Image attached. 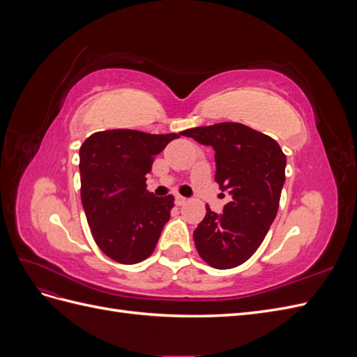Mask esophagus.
Instances as JSON below:
<instances>
[{
  "instance_id": "34e87169",
  "label": "esophagus",
  "mask_w": 357,
  "mask_h": 357,
  "mask_svg": "<svg viewBox=\"0 0 357 357\" xmlns=\"http://www.w3.org/2000/svg\"><path fill=\"white\" fill-rule=\"evenodd\" d=\"M186 202V198L181 197V195H176V205H183Z\"/></svg>"
}]
</instances>
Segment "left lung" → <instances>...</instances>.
<instances>
[{
    "instance_id": "8db88e82",
    "label": "left lung",
    "mask_w": 357,
    "mask_h": 357,
    "mask_svg": "<svg viewBox=\"0 0 357 357\" xmlns=\"http://www.w3.org/2000/svg\"><path fill=\"white\" fill-rule=\"evenodd\" d=\"M181 135L214 149V178L232 197L222 214L207 205L193 232L197 250L213 268L238 266L257 250L275 219L286 180V155L275 139L243 123L190 128Z\"/></svg>"
}]
</instances>
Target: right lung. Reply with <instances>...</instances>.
<instances>
[{
  "mask_svg": "<svg viewBox=\"0 0 357 357\" xmlns=\"http://www.w3.org/2000/svg\"><path fill=\"white\" fill-rule=\"evenodd\" d=\"M178 137L112 129L82 144V204L95 243L113 261L132 265L153 253L174 197H155L146 176L155 155Z\"/></svg>",
  "mask_w": 357,
  "mask_h": 357,
  "instance_id": "add662e5",
  "label": "right lung"
}]
</instances>
